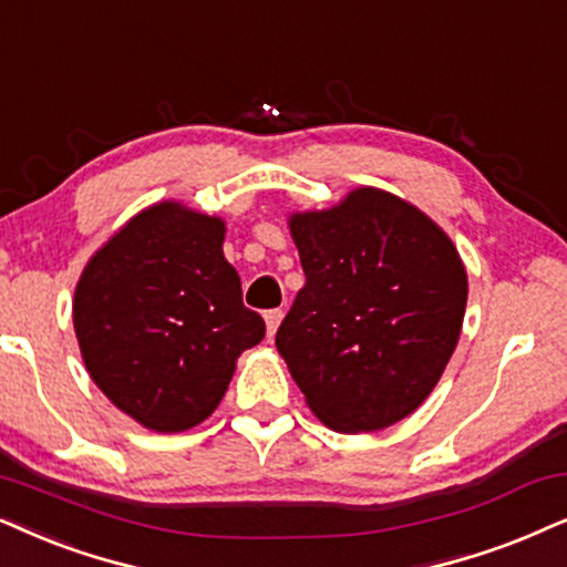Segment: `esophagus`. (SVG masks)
<instances>
[{
  "mask_svg": "<svg viewBox=\"0 0 567 567\" xmlns=\"http://www.w3.org/2000/svg\"><path fill=\"white\" fill-rule=\"evenodd\" d=\"M284 320V312L281 310H268L266 312V326H268V336H276L278 326H281Z\"/></svg>",
  "mask_w": 567,
  "mask_h": 567,
  "instance_id": "obj_1",
  "label": "esophagus"
}]
</instances>
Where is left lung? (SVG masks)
Wrapping results in <instances>:
<instances>
[{"label":"left lung","mask_w":567,"mask_h":567,"mask_svg":"<svg viewBox=\"0 0 567 567\" xmlns=\"http://www.w3.org/2000/svg\"><path fill=\"white\" fill-rule=\"evenodd\" d=\"M289 229L307 281L276 333L278 354L330 430L391 427L422 406L458 343L468 297L458 249L374 187L293 213Z\"/></svg>","instance_id":"8db88e82"}]
</instances>
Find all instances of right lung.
Here are the masks:
<instances>
[{"mask_svg":"<svg viewBox=\"0 0 567 567\" xmlns=\"http://www.w3.org/2000/svg\"><path fill=\"white\" fill-rule=\"evenodd\" d=\"M226 226L179 203L137 213L80 276V354L109 401L153 432H185L224 399L266 336L224 257Z\"/></svg>","mask_w":567,"mask_h":567,"instance_id":"1","label":"right lung"}]
</instances>
